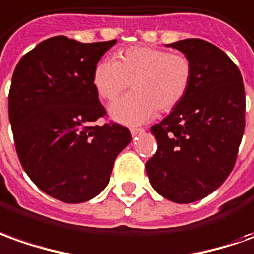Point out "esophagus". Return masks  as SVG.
Masks as SVG:
<instances>
[{"label": "esophagus", "instance_id": "esophagus-1", "mask_svg": "<svg viewBox=\"0 0 254 254\" xmlns=\"http://www.w3.org/2000/svg\"><path fill=\"white\" fill-rule=\"evenodd\" d=\"M144 128H131V135L132 137H135V135H138V134H142L144 132Z\"/></svg>", "mask_w": 254, "mask_h": 254}]
</instances>
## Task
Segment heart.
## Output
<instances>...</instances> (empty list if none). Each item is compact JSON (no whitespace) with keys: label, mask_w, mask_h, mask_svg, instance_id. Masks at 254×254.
<instances>
[{"label":"heart","mask_w":254,"mask_h":254,"mask_svg":"<svg viewBox=\"0 0 254 254\" xmlns=\"http://www.w3.org/2000/svg\"><path fill=\"white\" fill-rule=\"evenodd\" d=\"M193 78L190 59L181 52L134 45L119 51L115 61H101L92 71L98 97L113 102L130 85L134 92L110 106L112 119L142 124L160 112L176 109L187 97Z\"/></svg>","instance_id":"b5f03b06"}]
</instances>
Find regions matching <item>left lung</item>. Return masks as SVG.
Returning <instances> with one entry per match:
<instances>
[{"instance_id": "8db88e82", "label": "left lung", "mask_w": 254, "mask_h": 254, "mask_svg": "<svg viewBox=\"0 0 254 254\" xmlns=\"http://www.w3.org/2000/svg\"><path fill=\"white\" fill-rule=\"evenodd\" d=\"M167 47L190 58L193 78L183 102L150 127L157 150L145 167L159 195L192 203L234 169L245 131V88L237 64L216 45L187 38Z\"/></svg>"}]
</instances>
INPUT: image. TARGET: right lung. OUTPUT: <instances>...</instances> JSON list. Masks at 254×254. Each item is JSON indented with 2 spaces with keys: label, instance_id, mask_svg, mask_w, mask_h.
Masks as SVG:
<instances>
[{
  "label": "right lung",
  "instance_id": "add662e5",
  "mask_svg": "<svg viewBox=\"0 0 254 254\" xmlns=\"http://www.w3.org/2000/svg\"><path fill=\"white\" fill-rule=\"evenodd\" d=\"M115 43L52 37L23 55L12 76L8 109L20 164L40 190L64 203L101 193L131 142L127 127L95 124L106 110L92 71Z\"/></svg>",
  "mask_w": 254,
  "mask_h": 254
}]
</instances>
